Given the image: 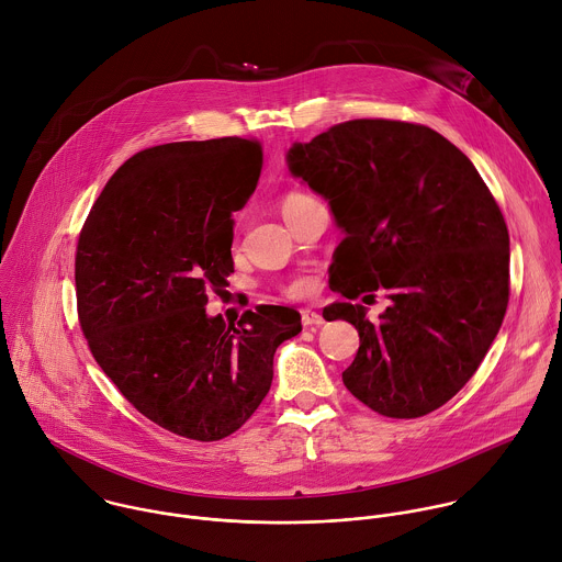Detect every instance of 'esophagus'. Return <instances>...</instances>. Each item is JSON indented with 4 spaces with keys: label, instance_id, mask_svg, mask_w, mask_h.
Returning <instances> with one entry per match:
<instances>
[{
    "label": "esophagus",
    "instance_id": "34e87169",
    "mask_svg": "<svg viewBox=\"0 0 562 562\" xmlns=\"http://www.w3.org/2000/svg\"><path fill=\"white\" fill-rule=\"evenodd\" d=\"M302 324H304V326H322V324H324V317H322L317 311L302 308Z\"/></svg>",
    "mask_w": 562,
    "mask_h": 562
}]
</instances>
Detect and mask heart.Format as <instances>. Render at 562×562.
Listing matches in <instances>:
<instances>
[{
    "label": "heart",
    "instance_id": "1",
    "mask_svg": "<svg viewBox=\"0 0 562 562\" xmlns=\"http://www.w3.org/2000/svg\"><path fill=\"white\" fill-rule=\"evenodd\" d=\"M304 199H308V196H304V194H289V196L282 201V212L289 210V207H293L295 203H300V201H304ZM311 289H313V278H311V276H297V278H293V280L284 286V291H286L289 295H306Z\"/></svg>",
    "mask_w": 562,
    "mask_h": 562
}]
</instances>
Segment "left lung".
Masks as SVG:
<instances>
[{"label":"left lung","instance_id":"1","mask_svg":"<svg viewBox=\"0 0 562 562\" xmlns=\"http://www.w3.org/2000/svg\"><path fill=\"white\" fill-rule=\"evenodd\" d=\"M286 165L344 232L337 293L389 291L378 324L361 304H333L328 319L359 333L344 386L384 417L437 411L476 372L509 297L507 227L476 167L439 132L386 119L293 143Z\"/></svg>","mask_w":562,"mask_h":562}]
</instances>
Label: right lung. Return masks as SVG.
<instances>
[{
    "mask_svg": "<svg viewBox=\"0 0 562 562\" xmlns=\"http://www.w3.org/2000/svg\"><path fill=\"white\" fill-rule=\"evenodd\" d=\"M260 143L227 136L143 149L108 180L77 245L88 346L123 397L196 441L236 432L273 382L276 348L302 330L284 306L212 317L234 271V218L258 187Z\"/></svg>",
    "mask_w": 562,
    "mask_h": 562,
    "instance_id": "1",
    "label": "right lung"
}]
</instances>
